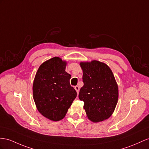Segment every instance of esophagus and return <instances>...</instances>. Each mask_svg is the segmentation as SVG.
Wrapping results in <instances>:
<instances>
[{"label": "esophagus", "mask_w": 149, "mask_h": 149, "mask_svg": "<svg viewBox=\"0 0 149 149\" xmlns=\"http://www.w3.org/2000/svg\"><path fill=\"white\" fill-rule=\"evenodd\" d=\"M74 89H75L76 92H77V94H78V93H79V87L77 86H76L74 87Z\"/></svg>", "instance_id": "obj_1"}]
</instances>
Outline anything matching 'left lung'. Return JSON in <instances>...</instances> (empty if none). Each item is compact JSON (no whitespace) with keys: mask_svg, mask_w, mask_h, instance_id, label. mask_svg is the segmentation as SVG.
Masks as SVG:
<instances>
[{"mask_svg":"<svg viewBox=\"0 0 149 149\" xmlns=\"http://www.w3.org/2000/svg\"><path fill=\"white\" fill-rule=\"evenodd\" d=\"M84 86L79 98L83 101L87 117L94 122L102 121L112 115L118 100V86L107 65L97 60L80 62Z\"/></svg>","mask_w":149,"mask_h":149,"instance_id":"obj_1","label":"left lung"}]
</instances>
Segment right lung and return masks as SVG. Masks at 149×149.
Returning a JSON list of instances; mask_svg holds the SVG:
<instances>
[{"mask_svg": "<svg viewBox=\"0 0 149 149\" xmlns=\"http://www.w3.org/2000/svg\"><path fill=\"white\" fill-rule=\"evenodd\" d=\"M66 65V61L57 56L45 61L33 81V99L38 111L52 121L62 120L77 96L70 84L71 75L65 71Z\"/></svg>", "mask_w": 149, "mask_h": 149, "instance_id": "add662e5", "label": "right lung"}]
</instances>
